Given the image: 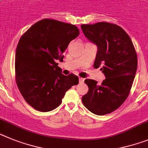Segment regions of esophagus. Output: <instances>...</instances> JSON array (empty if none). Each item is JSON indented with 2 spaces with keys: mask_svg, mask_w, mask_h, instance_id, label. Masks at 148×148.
Listing matches in <instances>:
<instances>
[{
  "mask_svg": "<svg viewBox=\"0 0 148 148\" xmlns=\"http://www.w3.org/2000/svg\"><path fill=\"white\" fill-rule=\"evenodd\" d=\"M84 79L83 78H79V83H83L84 82Z\"/></svg>",
  "mask_w": 148,
  "mask_h": 148,
  "instance_id": "esophagus-1",
  "label": "esophagus"
}]
</instances>
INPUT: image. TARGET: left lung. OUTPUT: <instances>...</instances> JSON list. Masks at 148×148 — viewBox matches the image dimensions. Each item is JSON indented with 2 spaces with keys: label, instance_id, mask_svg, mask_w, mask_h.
I'll use <instances>...</instances> for the list:
<instances>
[{
  "label": "left lung",
  "instance_id": "8db88e82",
  "mask_svg": "<svg viewBox=\"0 0 148 148\" xmlns=\"http://www.w3.org/2000/svg\"><path fill=\"white\" fill-rule=\"evenodd\" d=\"M84 34L97 46L93 66L104 73L101 84L85 79L88 92L82 98L90 112L104 115L119 108L128 97L137 70L138 58L130 37L120 26L108 22L81 25Z\"/></svg>",
  "mask_w": 148,
  "mask_h": 148
}]
</instances>
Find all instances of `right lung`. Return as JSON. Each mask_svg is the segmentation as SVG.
<instances>
[{
    "mask_svg": "<svg viewBox=\"0 0 148 148\" xmlns=\"http://www.w3.org/2000/svg\"><path fill=\"white\" fill-rule=\"evenodd\" d=\"M79 35L74 25L45 18L20 38L15 58L16 84L25 100L36 110H54L66 92L79 84V77L62 74L56 63L63 61L69 43Z\"/></svg>",
    "mask_w": 148,
    "mask_h": 148,
    "instance_id": "obj_1",
    "label": "right lung"
}]
</instances>
